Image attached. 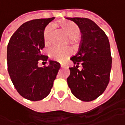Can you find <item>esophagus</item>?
Listing matches in <instances>:
<instances>
[{
    "mask_svg": "<svg viewBox=\"0 0 125 125\" xmlns=\"http://www.w3.org/2000/svg\"><path fill=\"white\" fill-rule=\"evenodd\" d=\"M60 67H65V65H60Z\"/></svg>",
    "mask_w": 125,
    "mask_h": 125,
    "instance_id": "esophagus-1",
    "label": "esophagus"
}]
</instances>
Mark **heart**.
Returning <instances> with one entry per match:
<instances>
[{"label": "heart", "instance_id": "obj_1", "mask_svg": "<svg viewBox=\"0 0 125 125\" xmlns=\"http://www.w3.org/2000/svg\"><path fill=\"white\" fill-rule=\"evenodd\" d=\"M60 24L71 40H76L79 37L81 31L79 27L76 23L66 21L60 22ZM53 30L54 26L52 23L49 24L46 27L44 31V40L46 44L50 43L51 37ZM49 54L51 59L62 62L72 54V50L70 48H60L58 46H54L49 49Z\"/></svg>", "mask_w": 125, "mask_h": 125}]
</instances>
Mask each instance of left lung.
<instances>
[{
	"label": "left lung",
	"mask_w": 125,
	"mask_h": 125,
	"mask_svg": "<svg viewBox=\"0 0 125 125\" xmlns=\"http://www.w3.org/2000/svg\"><path fill=\"white\" fill-rule=\"evenodd\" d=\"M66 19L76 23L81 32L79 51L70 58L76 65L70 67L68 86L76 98L90 102L103 93L110 80L112 58L108 37L89 19ZM79 64L81 70L78 69Z\"/></svg>",
	"instance_id": "obj_1"
}]
</instances>
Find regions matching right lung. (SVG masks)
<instances>
[{"instance_id": "obj_1", "label": "right lung", "mask_w": 125, "mask_h": 125, "mask_svg": "<svg viewBox=\"0 0 125 125\" xmlns=\"http://www.w3.org/2000/svg\"><path fill=\"white\" fill-rule=\"evenodd\" d=\"M55 17L34 19L22 24L11 37L7 51V70L12 83L23 97L31 101L42 100L50 93L60 68L59 62L49 60V65L38 67L44 47V31Z\"/></svg>"}]
</instances>
